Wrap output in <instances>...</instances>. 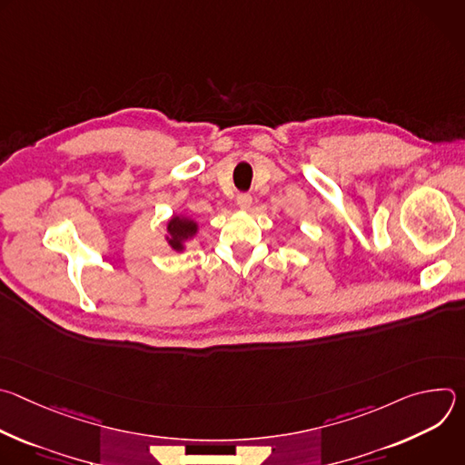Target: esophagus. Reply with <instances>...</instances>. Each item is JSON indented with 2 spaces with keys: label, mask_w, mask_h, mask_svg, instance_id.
Returning a JSON list of instances; mask_svg holds the SVG:
<instances>
[{
  "label": "esophagus",
  "mask_w": 465,
  "mask_h": 465,
  "mask_svg": "<svg viewBox=\"0 0 465 465\" xmlns=\"http://www.w3.org/2000/svg\"><path fill=\"white\" fill-rule=\"evenodd\" d=\"M237 206H239V210L248 212V210L252 208V196H250L248 193H241V194L237 196Z\"/></svg>",
  "instance_id": "1"
}]
</instances>
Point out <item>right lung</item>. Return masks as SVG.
Instances as JSON below:
<instances>
[{"label": "right lung", "mask_w": 465, "mask_h": 465, "mask_svg": "<svg viewBox=\"0 0 465 465\" xmlns=\"http://www.w3.org/2000/svg\"><path fill=\"white\" fill-rule=\"evenodd\" d=\"M198 230H201V224L194 219L185 213H178L165 223V241L171 250L183 252L187 242L198 235Z\"/></svg>", "instance_id": "obj_1"}]
</instances>
